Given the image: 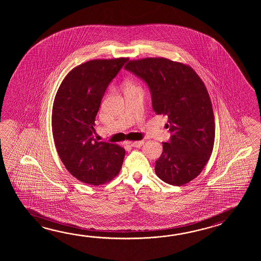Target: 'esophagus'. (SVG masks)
<instances>
[{
  "instance_id": "esophagus-1",
  "label": "esophagus",
  "mask_w": 261,
  "mask_h": 261,
  "mask_svg": "<svg viewBox=\"0 0 261 261\" xmlns=\"http://www.w3.org/2000/svg\"><path fill=\"white\" fill-rule=\"evenodd\" d=\"M126 144H128V145H130V146H133V147H140V146H142V145L144 144V141H136V142H127Z\"/></svg>"
}]
</instances>
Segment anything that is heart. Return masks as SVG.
I'll list each match as a JSON object with an SVG mask.
<instances>
[{
  "mask_svg": "<svg viewBox=\"0 0 261 261\" xmlns=\"http://www.w3.org/2000/svg\"><path fill=\"white\" fill-rule=\"evenodd\" d=\"M128 87H134V86L130 85V84H128V86H127V88H128Z\"/></svg>",
  "mask_w": 261,
  "mask_h": 261,
  "instance_id": "heart-1",
  "label": "heart"
}]
</instances>
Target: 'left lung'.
Returning a JSON list of instances; mask_svg holds the SVG:
<instances>
[{
	"mask_svg": "<svg viewBox=\"0 0 261 261\" xmlns=\"http://www.w3.org/2000/svg\"><path fill=\"white\" fill-rule=\"evenodd\" d=\"M149 87L156 115L168 117L172 134L155 161L158 177L183 186L200 174L215 144V117L205 85L192 67L165 58H144L125 65Z\"/></svg>",
	"mask_w": 261,
	"mask_h": 261,
	"instance_id": "1",
	"label": "left lung"
}]
</instances>
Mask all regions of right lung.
<instances>
[{
	"label": "right lung",
	"mask_w": 261,
	"mask_h": 261,
	"mask_svg": "<svg viewBox=\"0 0 261 261\" xmlns=\"http://www.w3.org/2000/svg\"><path fill=\"white\" fill-rule=\"evenodd\" d=\"M128 58L92 60L62 80L52 108V133L62 163L83 183L99 186L119 173L125 149L94 139L95 117L109 83Z\"/></svg>",
	"instance_id": "1"
}]
</instances>
